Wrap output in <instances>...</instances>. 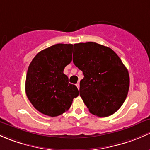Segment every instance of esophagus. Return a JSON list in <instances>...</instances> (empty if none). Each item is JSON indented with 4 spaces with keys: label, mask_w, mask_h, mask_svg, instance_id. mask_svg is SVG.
Returning <instances> with one entry per match:
<instances>
[{
    "label": "esophagus",
    "mask_w": 150,
    "mask_h": 150,
    "mask_svg": "<svg viewBox=\"0 0 150 150\" xmlns=\"http://www.w3.org/2000/svg\"><path fill=\"white\" fill-rule=\"evenodd\" d=\"M76 86H77V88H78V89H79V83H77L76 84Z\"/></svg>",
    "instance_id": "obj_1"
}]
</instances>
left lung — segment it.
Listing matches in <instances>:
<instances>
[{"label": "left lung", "instance_id": "left-lung-1", "mask_svg": "<svg viewBox=\"0 0 150 150\" xmlns=\"http://www.w3.org/2000/svg\"><path fill=\"white\" fill-rule=\"evenodd\" d=\"M73 62L83 72L79 95L89 112L98 117L115 113L124 103L129 74L110 47L89 42L74 45Z\"/></svg>", "mask_w": 150, "mask_h": 150}]
</instances>
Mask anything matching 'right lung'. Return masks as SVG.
<instances>
[{
	"mask_svg": "<svg viewBox=\"0 0 150 150\" xmlns=\"http://www.w3.org/2000/svg\"><path fill=\"white\" fill-rule=\"evenodd\" d=\"M72 44H56L38 52L29 64L25 91L41 113L58 116L70 108L79 90L69 82L64 68L72 61Z\"/></svg>",
	"mask_w": 150,
	"mask_h": 150,
	"instance_id": "add662e5",
	"label": "right lung"
}]
</instances>
